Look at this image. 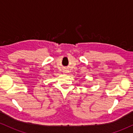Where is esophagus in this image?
Returning a JSON list of instances; mask_svg holds the SVG:
<instances>
[{
  "label": "esophagus",
  "mask_w": 133,
  "mask_h": 133,
  "mask_svg": "<svg viewBox=\"0 0 133 133\" xmlns=\"http://www.w3.org/2000/svg\"><path fill=\"white\" fill-rule=\"evenodd\" d=\"M63 72L64 73H68V71H67V70H64Z\"/></svg>",
  "instance_id": "1"
}]
</instances>
